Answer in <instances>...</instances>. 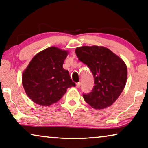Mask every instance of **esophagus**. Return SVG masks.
Returning a JSON list of instances; mask_svg holds the SVG:
<instances>
[{
  "label": "esophagus",
  "mask_w": 148,
  "mask_h": 148,
  "mask_svg": "<svg viewBox=\"0 0 148 148\" xmlns=\"http://www.w3.org/2000/svg\"><path fill=\"white\" fill-rule=\"evenodd\" d=\"M80 86H81V83L80 82H78V83H77V84H76V88H79Z\"/></svg>",
  "instance_id": "esophagus-1"
}]
</instances>
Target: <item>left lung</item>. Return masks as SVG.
<instances>
[{"mask_svg":"<svg viewBox=\"0 0 148 148\" xmlns=\"http://www.w3.org/2000/svg\"><path fill=\"white\" fill-rule=\"evenodd\" d=\"M79 60L90 68L94 78L92 92L84 94L86 102L95 109L114 104L126 85L127 68L125 62L103 46H81L75 50Z\"/></svg>","mask_w":148,"mask_h":148,"instance_id":"left-lung-1","label":"left lung"}]
</instances>
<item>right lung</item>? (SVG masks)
<instances>
[{"label":"right lung","mask_w":148,"mask_h":148,"mask_svg":"<svg viewBox=\"0 0 148 148\" xmlns=\"http://www.w3.org/2000/svg\"><path fill=\"white\" fill-rule=\"evenodd\" d=\"M66 50L52 46L34 56L23 72L22 84L26 94L36 104L48 106L63 96L66 89L75 86L62 64Z\"/></svg>","instance_id":"add662e5"}]
</instances>
